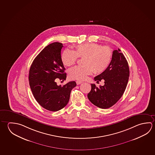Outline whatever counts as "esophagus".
<instances>
[{
  "label": "esophagus",
  "mask_w": 155,
  "mask_h": 155,
  "mask_svg": "<svg viewBox=\"0 0 155 155\" xmlns=\"http://www.w3.org/2000/svg\"><path fill=\"white\" fill-rule=\"evenodd\" d=\"M82 83H83V81H76V83L77 85H79V84H81Z\"/></svg>",
  "instance_id": "1"
}]
</instances>
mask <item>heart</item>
<instances>
[{"mask_svg":"<svg viewBox=\"0 0 155 155\" xmlns=\"http://www.w3.org/2000/svg\"><path fill=\"white\" fill-rule=\"evenodd\" d=\"M79 58H83L82 65L69 69L68 77L71 79L83 81L92 73L101 74L108 66L112 57V52L107 46H101L95 43H85L76 46L74 51L65 49L61 59L63 64L71 66Z\"/></svg>","mask_w":155,"mask_h":155,"instance_id":"heart-1","label":"heart"}]
</instances>
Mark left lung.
Masks as SVG:
<instances>
[{
  "instance_id": "8db88e82",
  "label": "left lung",
  "mask_w": 155,
  "mask_h": 155,
  "mask_svg": "<svg viewBox=\"0 0 155 155\" xmlns=\"http://www.w3.org/2000/svg\"><path fill=\"white\" fill-rule=\"evenodd\" d=\"M130 70L127 61L120 49L114 50L108 68L94 78L98 82L104 80V85L96 87L91 84V89L87 94L90 101L102 109L109 108L122 97L127 85Z\"/></svg>"
}]
</instances>
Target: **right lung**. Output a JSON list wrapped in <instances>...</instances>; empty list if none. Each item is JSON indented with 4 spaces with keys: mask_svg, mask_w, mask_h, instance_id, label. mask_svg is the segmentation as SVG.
<instances>
[{
    "mask_svg": "<svg viewBox=\"0 0 155 155\" xmlns=\"http://www.w3.org/2000/svg\"><path fill=\"white\" fill-rule=\"evenodd\" d=\"M63 44L54 42L47 46L33 61L30 66L29 81L36 101L49 111H56L68 103L71 90L76 86L74 81L58 85V78L64 81L66 74L61 59Z\"/></svg>",
    "mask_w": 155,
    "mask_h": 155,
    "instance_id": "obj_1",
    "label": "right lung"
}]
</instances>
